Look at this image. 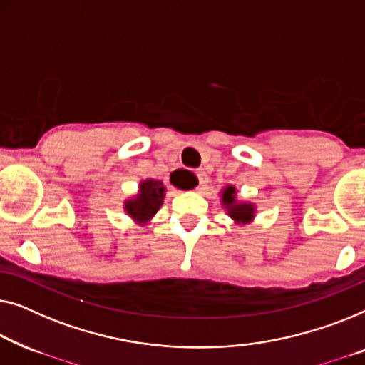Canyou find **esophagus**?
Wrapping results in <instances>:
<instances>
[{
  "mask_svg": "<svg viewBox=\"0 0 365 365\" xmlns=\"http://www.w3.org/2000/svg\"><path fill=\"white\" fill-rule=\"evenodd\" d=\"M197 175H198V183H200V188H205L207 187V183H208V173L205 172V170H198L197 172Z\"/></svg>",
  "mask_w": 365,
  "mask_h": 365,
  "instance_id": "34e87169",
  "label": "esophagus"
}]
</instances>
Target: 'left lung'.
I'll list each match as a JSON object with an SVG mask.
<instances>
[{"instance_id": "obj_1", "label": "left lung", "mask_w": 365, "mask_h": 365, "mask_svg": "<svg viewBox=\"0 0 365 365\" xmlns=\"http://www.w3.org/2000/svg\"><path fill=\"white\" fill-rule=\"evenodd\" d=\"M220 203L225 208V212L233 220L235 225L245 227V225L253 223L256 217V205L245 200H238V190L235 185H227L220 192Z\"/></svg>"}]
</instances>
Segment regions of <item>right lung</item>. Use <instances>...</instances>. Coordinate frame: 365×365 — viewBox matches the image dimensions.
I'll list each match as a JSON object with an SVG mask.
<instances>
[{
    "instance_id": "add662e5",
    "label": "right lung",
    "mask_w": 365,
    "mask_h": 365,
    "mask_svg": "<svg viewBox=\"0 0 365 365\" xmlns=\"http://www.w3.org/2000/svg\"><path fill=\"white\" fill-rule=\"evenodd\" d=\"M165 193L167 188L162 180L145 178V180L138 183L137 193L124 202V212L138 227H147V225L152 223V218L160 210Z\"/></svg>"
}]
</instances>
